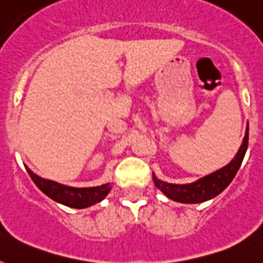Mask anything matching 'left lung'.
Masks as SVG:
<instances>
[{"mask_svg": "<svg viewBox=\"0 0 263 263\" xmlns=\"http://www.w3.org/2000/svg\"><path fill=\"white\" fill-rule=\"evenodd\" d=\"M248 142H249V124L246 126L242 145L240 146L237 154L227 166L210 174V175L204 176V178L197 179L196 182L188 183V184H173V183L163 182V180H159L155 174H153L155 187L159 188L168 199L178 201V203L196 204L211 200L218 194H221L225 188L231 184L242 163L245 153L248 150Z\"/></svg>", "mask_w": 263, "mask_h": 263, "instance_id": "obj_1", "label": "left lung"}]
</instances>
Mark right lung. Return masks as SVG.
Instances as JSON below:
<instances>
[{
	"label": "right lung",
	"mask_w": 263,
	"mask_h": 263,
	"mask_svg": "<svg viewBox=\"0 0 263 263\" xmlns=\"http://www.w3.org/2000/svg\"><path fill=\"white\" fill-rule=\"evenodd\" d=\"M26 171L29 173L30 178L32 179V182L35 183L36 187L43 194L47 195L50 199H52L57 203L63 204V205L78 208V210H83V208L100 203L105 199V196L111 190L110 183H105V184L97 185V187H69V185L53 182L50 179L41 178V176L32 173L29 167H26Z\"/></svg>",
	"instance_id": "obj_1"
}]
</instances>
